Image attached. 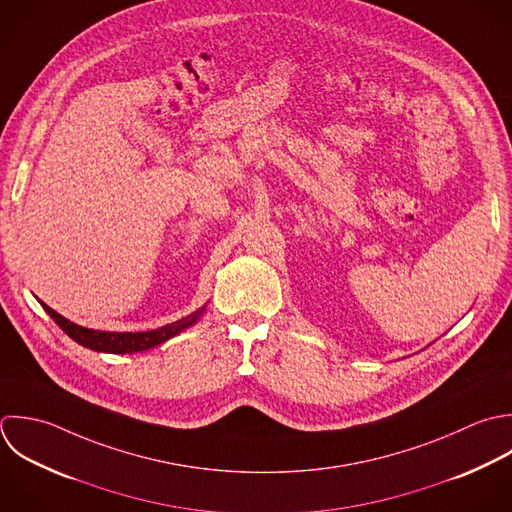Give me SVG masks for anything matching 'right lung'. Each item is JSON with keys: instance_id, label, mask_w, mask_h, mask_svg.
I'll return each instance as SVG.
<instances>
[{"instance_id": "obj_1", "label": "right lung", "mask_w": 512, "mask_h": 512, "mask_svg": "<svg viewBox=\"0 0 512 512\" xmlns=\"http://www.w3.org/2000/svg\"><path fill=\"white\" fill-rule=\"evenodd\" d=\"M41 307L45 309V313L57 323V327L67 335L71 337L75 343H79L81 347H87L91 351H97V353H115V355H125V353H139V351H147V349H153L165 341H169L171 337L179 335L181 331L189 329L191 325H195L201 315L205 313L207 309V303L193 311L191 315L175 321V323H169L165 327H159V329H153V331H137V333H117V331H95V329H87V327H81L77 323H71L69 319L61 317L57 311H53L51 307H47L43 301H39Z\"/></svg>"}]
</instances>
